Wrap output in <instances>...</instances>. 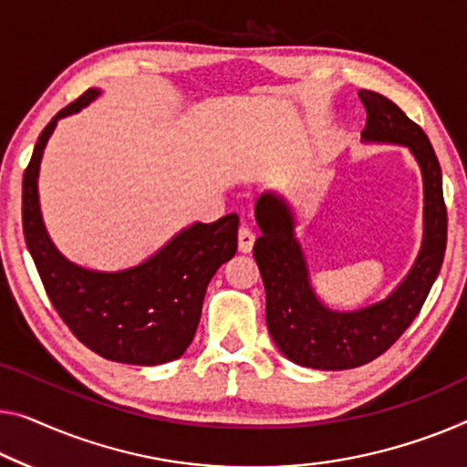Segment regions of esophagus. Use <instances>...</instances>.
Segmentation results:
<instances>
[{"mask_svg": "<svg viewBox=\"0 0 467 467\" xmlns=\"http://www.w3.org/2000/svg\"><path fill=\"white\" fill-rule=\"evenodd\" d=\"M254 241H255V234L249 231L247 226H241L239 228V252H243V254L252 252Z\"/></svg>", "mask_w": 467, "mask_h": 467, "instance_id": "obj_1", "label": "esophagus"}]
</instances>
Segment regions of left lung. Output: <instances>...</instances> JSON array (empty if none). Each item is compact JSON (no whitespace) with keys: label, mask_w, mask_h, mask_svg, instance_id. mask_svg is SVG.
<instances>
[{"label":"left lung","mask_w":467,"mask_h":467,"mask_svg":"<svg viewBox=\"0 0 467 467\" xmlns=\"http://www.w3.org/2000/svg\"><path fill=\"white\" fill-rule=\"evenodd\" d=\"M358 96L367 110L365 140L409 146L423 173L426 233L415 266L399 289L384 302L354 312L325 308L308 283L302 247L294 234V213L275 194H262L255 203L262 236L254 245V257L266 289L270 336L289 360L325 371L354 368L381 357L420 315L447 249L441 163L428 136L386 96L371 89H358Z\"/></svg>","instance_id":"left-lung-1"}]
</instances>
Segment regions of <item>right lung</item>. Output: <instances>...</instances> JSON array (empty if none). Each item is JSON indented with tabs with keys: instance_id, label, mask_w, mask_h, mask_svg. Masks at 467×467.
<instances>
[{
	"instance_id": "obj_1",
	"label": "right lung",
	"mask_w": 467,
	"mask_h": 467,
	"mask_svg": "<svg viewBox=\"0 0 467 467\" xmlns=\"http://www.w3.org/2000/svg\"><path fill=\"white\" fill-rule=\"evenodd\" d=\"M100 92L89 88L46 125L23 176V231L44 289L62 321L89 350L128 365L180 358L197 331L205 289L236 254L239 218L192 224L150 260L121 273H94L58 254L39 213L37 173L47 138L60 117L78 113Z\"/></svg>"
}]
</instances>
